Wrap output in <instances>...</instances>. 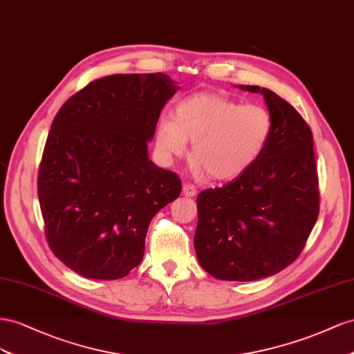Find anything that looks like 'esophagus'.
<instances>
[{"mask_svg":"<svg viewBox=\"0 0 354 354\" xmlns=\"http://www.w3.org/2000/svg\"><path fill=\"white\" fill-rule=\"evenodd\" d=\"M183 193L187 197H194L197 194V188L193 184H184L183 187Z\"/></svg>","mask_w":354,"mask_h":354,"instance_id":"1","label":"esophagus"}]
</instances>
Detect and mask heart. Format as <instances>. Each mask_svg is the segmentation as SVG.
<instances>
[{"mask_svg": "<svg viewBox=\"0 0 354 354\" xmlns=\"http://www.w3.org/2000/svg\"><path fill=\"white\" fill-rule=\"evenodd\" d=\"M272 120L258 104L201 92L175 108V118L161 117L156 126V149L167 163L183 157L193 142L191 157L197 174L218 180L234 179L254 166L268 144Z\"/></svg>", "mask_w": 354, "mask_h": 354, "instance_id": "1", "label": "heart"}]
</instances>
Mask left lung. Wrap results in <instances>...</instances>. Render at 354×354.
<instances>
[{"label":"left lung","instance_id":"obj_1","mask_svg":"<svg viewBox=\"0 0 354 354\" xmlns=\"http://www.w3.org/2000/svg\"><path fill=\"white\" fill-rule=\"evenodd\" d=\"M272 120L257 163L197 197L196 255L212 277L250 281L286 268L304 249L320 206L313 133L283 97L259 86Z\"/></svg>","mask_w":354,"mask_h":354}]
</instances>
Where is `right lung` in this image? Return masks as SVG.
Instances as JSON below:
<instances>
[{
	"label": "right lung",
	"instance_id": "add662e5",
	"mask_svg": "<svg viewBox=\"0 0 354 354\" xmlns=\"http://www.w3.org/2000/svg\"><path fill=\"white\" fill-rule=\"evenodd\" d=\"M176 90L163 73L114 74L88 83L56 114L38 198L50 249L77 274L127 276L142 261L151 219L179 197V176L147 153Z\"/></svg>",
	"mask_w": 354,
	"mask_h": 354
}]
</instances>
